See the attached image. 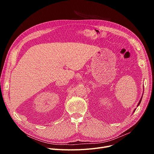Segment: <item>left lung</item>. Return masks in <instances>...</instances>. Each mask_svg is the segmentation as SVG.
Segmentation results:
<instances>
[{
	"label": "left lung",
	"instance_id": "1",
	"mask_svg": "<svg viewBox=\"0 0 154 154\" xmlns=\"http://www.w3.org/2000/svg\"><path fill=\"white\" fill-rule=\"evenodd\" d=\"M142 99H140V102H139V103H138V106H139V104H140V102H141V100H142Z\"/></svg>",
	"mask_w": 154,
	"mask_h": 154
}]
</instances>
